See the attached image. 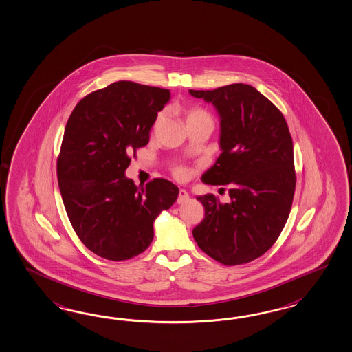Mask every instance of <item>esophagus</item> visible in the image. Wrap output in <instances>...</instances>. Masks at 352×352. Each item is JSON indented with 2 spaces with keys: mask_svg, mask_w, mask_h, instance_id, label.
Wrapping results in <instances>:
<instances>
[{
  "mask_svg": "<svg viewBox=\"0 0 352 352\" xmlns=\"http://www.w3.org/2000/svg\"><path fill=\"white\" fill-rule=\"evenodd\" d=\"M189 199V194H188L186 190L181 189L180 191H179V198H177V203H179V204L186 203Z\"/></svg>",
  "mask_w": 352,
  "mask_h": 352,
  "instance_id": "obj_1",
  "label": "esophagus"
}]
</instances>
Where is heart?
Here are the masks:
<instances>
[{
  "label": "heart",
  "mask_w": 352,
  "mask_h": 352,
  "mask_svg": "<svg viewBox=\"0 0 352 352\" xmlns=\"http://www.w3.org/2000/svg\"><path fill=\"white\" fill-rule=\"evenodd\" d=\"M200 118H210V116H209L208 112H206L204 109H191L189 112L186 113V121ZM161 120H162V115H160V116L157 118V124H158ZM173 173H175V176H176L177 179H185V177L188 176V171H186L184 167H176V168L173 170Z\"/></svg>",
  "instance_id": "obj_1"
}]
</instances>
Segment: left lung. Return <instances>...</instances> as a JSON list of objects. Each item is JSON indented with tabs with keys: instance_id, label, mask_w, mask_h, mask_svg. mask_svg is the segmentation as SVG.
Listing matches in <instances>:
<instances>
[{
	"instance_id": "8db88e82",
	"label": "left lung",
	"mask_w": 352,
	"mask_h": 352,
	"mask_svg": "<svg viewBox=\"0 0 352 352\" xmlns=\"http://www.w3.org/2000/svg\"><path fill=\"white\" fill-rule=\"evenodd\" d=\"M189 93L212 103L221 118L222 153L201 181L225 185L230 195L228 203L213 194L197 198L206 216L192 236L214 261L249 263L271 249L289 216L296 175L287 122L271 100L248 84Z\"/></svg>"
}]
</instances>
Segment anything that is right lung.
Here are the masks:
<instances>
[{
    "instance_id": "right-lung-1",
    "label": "right lung",
    "mask_w": 352,
    "mask_h": 352,
    "mask_svg": "<svg viewBox=\"0 0 352 352\" xmlns=\"http://www.w3.org/2000/svg\"><path fill=\"white\" fill-rule=\"evenodd\" d=\"M168 89L116 81L84 97L65 127L57 160L63 206L74 231L109 261L134 258L153 241V222L179 188L154 179L136 186L125 176L136 149L148 144Z\"/></svg>"
}]
</instances>
